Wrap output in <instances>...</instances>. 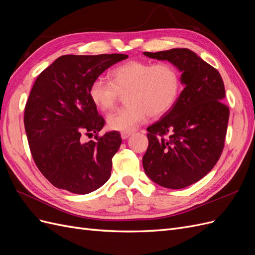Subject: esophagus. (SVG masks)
<instances>
[{
    "label": "esophagus",
    "instance_id": "1",
    "mask_svg": "<svg viewBox=\"0 0 255 255\" xmlns=\"http://www.w3.org/2000/svg\"><path fill=\"white\" fill-rule=\"evenodd\" d=\"M132 134H133V132H122V133H121L122 139H127V138L129 137Z\"/></svg>",
    "mask_w": 255,
    "mask_h": 255
}]
</instances>
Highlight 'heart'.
Masks as SVG:
<instances>
[{
    "label": "heart",
    "instance_id": "b5f03b06",
    "mask_svg": "<svg viewBox=\"0 0 255 255\" xmlns=\"http://www.w3.org/2000/svg\"><path fill=\"white\" fill-rule=\"evenodd\" d=\"M181 91V72L171 63L130 60L115 67L110 81L91 83L89 96L98 109L111 111L122 94L126 105L107 117V125L119 132H133L149 116L159 117L172 109Z\"/></svg>",
    "mask_w": 255,
    "mask_h": 255
}]
</instances>
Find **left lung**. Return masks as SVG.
Segmentation results:
<instances>
[{
  "label": "left lung",
  "mask_w": 255,
  "mask_h": 255,
  "mask_svg": "<svg viewBox=\"0 0 255 255\" xmlns=\"http://www.w3.org/2000/svg\"><path fill=\"white\" fill-rule=\"evenodd\" d=\"M143 54L176 66L185 86L172 109L146 128L144 172L160 186L184 188L210 172L225 148L230 116L222 101L225 85L217 69L188 49Z\"/></svg>",
  "instance_id": "1"
}]
</instances>
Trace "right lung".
<instances>
[{
    "mask_svg": "<svg viewBox=\"0 0 255 255\" xmlns=\"http://www.w3.org/2000/svg\"><path fill=\"white\" fill-rule=\"evenodd\" d=\"M126 54L64 55L38 75L24 111V127L36 166L52 185L85 195L109 181L119 132H99L105 120L89 96L91 83ZM95 133L96 141H81Z\"/></svg>",
    "mask_w": 255,
    "mask_h": 255,
    "instance_id": "obj_1",
    "label": "right lung"
}]
</instances>
